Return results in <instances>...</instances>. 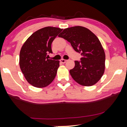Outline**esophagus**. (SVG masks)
<instances>
[{
    "label": "esophagus",
    "instance_id": "obj_1",
    "mask_svg": "<svg viewBox=\"0 0 127 127\" xmlns=\"http://www.w3.org/2000/svg\"><path fill=\"white\" fill-rule=\"evenodd\" d=\"M66 62H67L66 60H64V59H62L60 60V62L62 63H65Z\"/></svg>",
    "mask_w": 127,
    "mask_h": 127
}]
</instances>
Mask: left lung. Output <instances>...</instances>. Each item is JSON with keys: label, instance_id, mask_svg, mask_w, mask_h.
I'll list each match as a JSON object with an SVG mask.
<instances>
[{"label": "left lung", "instance_id": "obj_1", "mask_svg": "<svg viewBox=\"0 0 127 127\" xmlns=\"http://www.w3.org/2000/svg\"><path fill=\"white\" fill-rule=\"evenodd\" d=\"M59 36L69 42L75 51L82 55L81 62L75 61L74 68L70 70L72 78L82 86L95 84L105 69V53L98 37L82 26L65 29Z\"/></svg>", "mask_w": 127, "mask_h": 127}]
</instances>
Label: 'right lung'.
<instances>
[{
    "label": "right lung",
    "mask_w": 127,
    "mask_h": 127,
    "mask_svg": "<svg viewBox=\"0 0 127 127\" xmlns=\"http://www.w3.org/2000/svg\"><path fill=\"white\" fill-rule=\"evenodd\" d=\"M62 29L46 27L37 30L26 40L20 52V67L26 79L37 88L47 87L54 81L59 60L47 58L52 53L51 43Z\"/></svg>",
    "instance_id": "add662e5"
}]
</instances>
